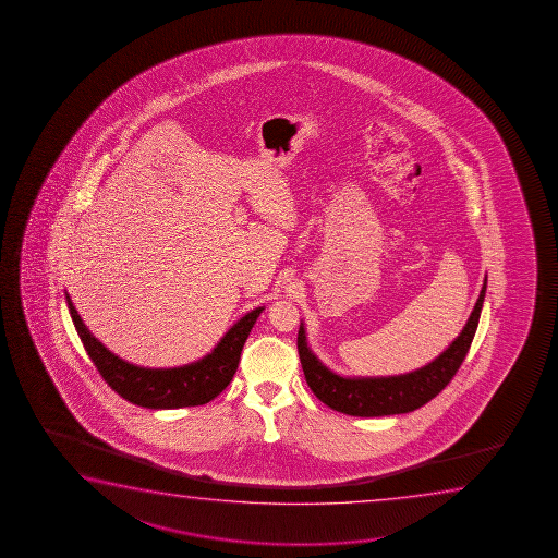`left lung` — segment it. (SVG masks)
<instances>
[{"mask_svg":"<svg viewBox=\"0 0 558 558\" xmlns=\"http://www.w3.org/2000/svg\"><path fill=\"white\" fill-rule=\"evenodd\" d=\"M488 276L482 283L481 295L450 347L440 352L427 366L413 369L410 374L387 375V377H343L331 372L308 347L305 324L301 322L298 336L299 359L305 372V379L316 398L336 412L356 417H381L417 410L427 404L458 374L481 320L482 305L486 298Z\"/></svg>","mask_w":558,"mask_h":558,"instance_id":"obj_1","label":"left lung"}]
</instances>
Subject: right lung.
<instances>
[{"instance_id": "add662e5", "label": "right lung", "mask_w": 558, "mask_h": 558, "mask_svg": "<svg viewBox=\"0 0 558 558\" xmlns=\"http://www.w3.org/2000/svg\"><path fill=\"white\" fill-rule=\"evenodd\" d=\"M70 316L76 326L77 336L84 343L85 351L99 369L102 379L116 390L120 397L131 404L143 405L150 410H175L186 405L207 404L219 397L229 387L236 374L240 354L244 349L245 339L250 336L263 306L253 308L245 314L215 344L214 351L204 359L177 367L135 366L128 360L108 351L97 337L87 329L80 318L76 306L66 293Z\"/></svg>"}]
</instances>
